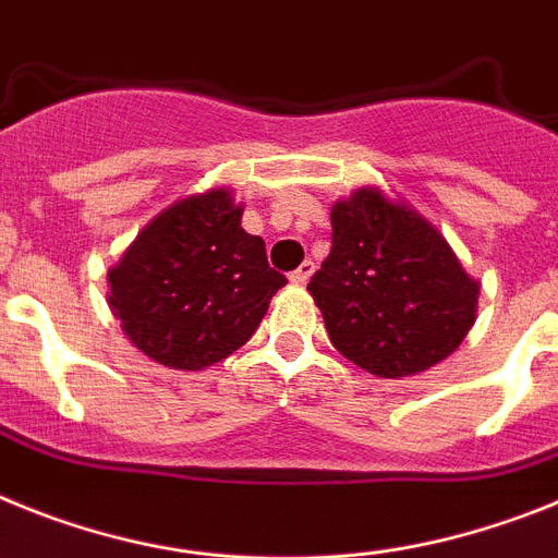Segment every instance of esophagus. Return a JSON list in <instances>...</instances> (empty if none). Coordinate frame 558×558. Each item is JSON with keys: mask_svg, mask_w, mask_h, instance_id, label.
I'll return each instance as SVG.
<instances>
[{"mask_svg": "<svg viewBox=\"0 0 558 558\" xmlns=\"http://www.w3.org/2000/svg\"><path fill=\"white\" fill-rule=\"evenodd\" d=\"M312 272H314V260H303V264H300L298 269L289 275V280H292L294 286H303L308 278H312Z\"/></svg>", "mask_w": 558, "mask_h": 558, "instance_id": "1", "label": "esophagus"}]
</instances>
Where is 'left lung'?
<instances>
[{"label":"left lung","instance_id":"left-lung-1","mask_svg":"<svg viewBox=\"0 0 558 558\" xmlns=\"http://www.w3.org/2000/svg\"><path fill=\"white\" fill-rule=\"evenodd\" d=\"M331 227V252L308 283L331 345L381 379L447 360L474 326L481 292L447 239L376 187L337 202Z\"/></svg>","mask_w":558,"mask_h":558}]
</instances>
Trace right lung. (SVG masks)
<instances>
[{"label":"right lung","instance_id":"add662e5","mask_svg":"<svg viewBox=\"0 0 558 558\" xmlns=\"http://www.w3.org/2000/svg\"><path fill=\"white\" fill-rule=\"evenodd\" d=\"M227 187L162 210L109 269V306L132 345L173 371L239 351L286 286Z\"/></svg>","mask_w":558,"mask_h":558}]
</instances>
